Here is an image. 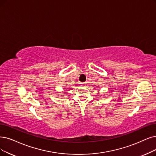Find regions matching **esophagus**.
I'll list each match as a JSON object with an SVG mask.
<instances>
[{
    "label": "esophagus",
    "mask_w": 156,
    "mask_h": 156,
    "mask_svg": "<svg viewBox=\"0 0 156 156\" xmlns=\"http://www.w3.org/2000/svg\"><path fill=\"white\" fill-rule=\"evenodd\" d=\"M86 83H82V86H86V84H87Z\"/></svg>",
    "instance_id": "1"
}]
</instances>
